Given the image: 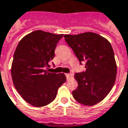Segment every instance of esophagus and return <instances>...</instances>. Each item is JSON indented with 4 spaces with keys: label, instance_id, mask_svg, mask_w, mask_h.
<instances>
[{
    "label": "esophagus",
    "instance_id": "34e87169",
    "mask_svg": "<svg viewBox=\"0 0 128 128\" xmlns=\"http://www.w3.org/2000/svg\"><path fill=\"white\" fill-rule=\"evenodd\" d=\"M66 76L68 80H69L70 78H72V75L71 74H69V73H67V74H66Z\"/></svg>",
    "mask_w": 128,
    "mask_h": 128
}]
</instances>
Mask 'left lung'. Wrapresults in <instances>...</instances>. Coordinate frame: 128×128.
<instances>
[{
    "instance_id": "left-lung-1",
    "label": "left lung",
    "mask_w": 128,
    "mask_h": 128,
    "mask_svg": "<svg viewBox=\"0 0 128 128\" xmlns=\"http://www.w3.org/2000/svg\"><path fill=\"white\" fill-rule=\"evenodd\" d=\"M64 38L86 68L75 74L78 86L72 96L83 105L94 106L108 95L116 81L117 67L113 48L108 40L93 32L66 34Z\"/></svg>"
}]
</instances>
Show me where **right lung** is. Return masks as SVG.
Here are the masks:
<instances>
[{"instance_id": "add662e5", "label": "right lung", "mask_w": 128, "mask_h": 128, "mask_svg": "<svg viewBox=\"0 0 128 128\" xmlns=\"http://www.w3.org/2000/svg\"><path fill=\"white\" fill-rule=\"evenodd\" d=\"M63 34L34 31L19 42L14 51L11 74L14 87L27 103L35 107L49 104L66 81L63 73L48 72L49 62ZM54 65V64H53Z\"/></svg>"}]
</instances>
